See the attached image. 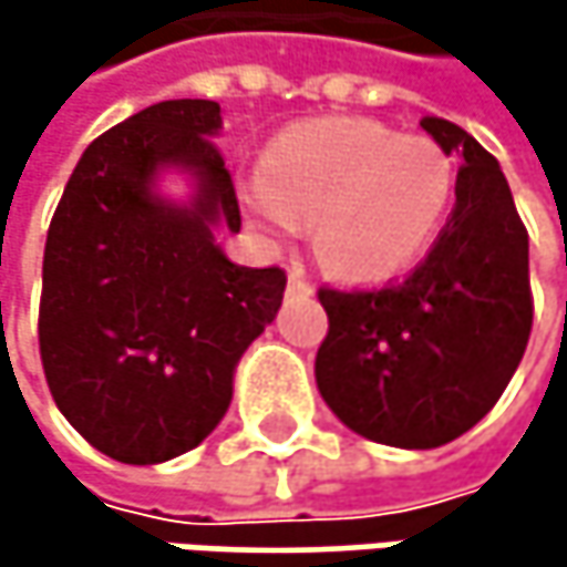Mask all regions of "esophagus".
<instances>
[{"label": "esophagus", "mask_w": 567, "mask_h": 567, "mask_svg": "<svg viewBox=\"0 0 567 567\" xmlns=\"http://www.w3.org/2000/svg\"><path fill=\"white\" fill-rule=\"evenodd\" d=\"M315 288H311V282L298 272V269H291L288 272V295H311Z\"/></svg>", "instance_id": "esophagus-1"}]
</instances>
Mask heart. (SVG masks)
<instances>
[{"instance_id":"b5f03b06","label":"heart","mask_w":567,"mask_h":567,"mask_svg":"<svg viewBox=\"0 0 567 567\" xmlns=\"http://www.w3.org/2000/svg\"><path fill=\"white\" fill-rule=\"evenodd\" d=\"M456 161L433 137L364 117L279 131L243 189L256 223L295 236L315 223L318 259L348 282H391L440 239L456 203Z\"/></svg>"}]
</instances>
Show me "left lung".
<instances>
[{
	"mask_svg": "<svg viewBox=\"0 0 567 567\" xmlns=\"http://www.w3.org/2000/svg\"><path fill=\"white\" fill-rule=\"evenodd\" d=\"M420 127L463 157L440 239L400 285L318 288L328 311L318 391L348 430L403 450L473 430L506 391L532 331L528 233L496 157L443 117Z\"/></svg>",
	"mask_w": 567,
	"mask_h": 567,
	"instance_id": "left-lung-1",
	"label": "left lung"
}]
</instances>
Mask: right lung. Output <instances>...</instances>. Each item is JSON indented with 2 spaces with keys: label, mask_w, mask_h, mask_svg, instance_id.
Listing matches in <instances>:
<instances>
[{
  "label": "right lung",
  "mask_w": 567,
  "mask_h": 567,
  "mask_svg": "<svg viewBox=\"0 0 567 567\" xmlns=\"http://www.w3.org/2000/svg\"><path fill=\"white\" fill-rule=\"evenodd\" d=\"M219 104L161 101L87 144L58 203L39 351L64 420L104 456L154 466L199 446L233 400L243 351L272 324L285 272L226 259L239 199L216 147ZM189 172L194 196L156 193Z\"/></svg>",
  "instance_id": "obj_1"
}]
</instances>
